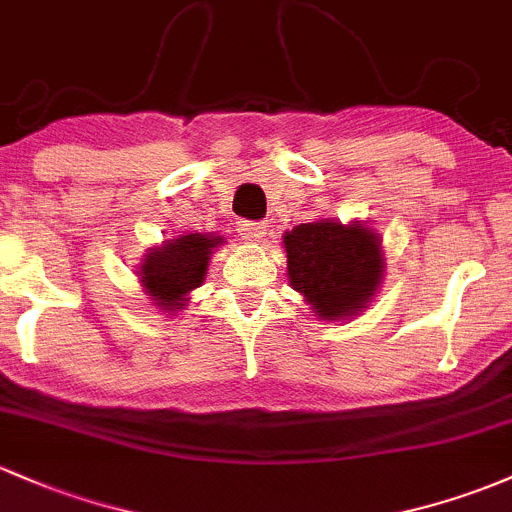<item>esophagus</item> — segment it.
I'll list each match as a JSON object with an SVG mask.
<instances>
[{"mask_svg":"<svg viewBox=\"0 0 512 512\" xmlns=\"http://www.w3.org/2000/svg\"><path fill=\"white\" fill-rule=\"evenodd\" d=\"M239 234L244 236L246 241H258L263 234H266V224H263V222H249V219H241V222H239Z\"/></svg>","mask_w":512,"mask_h":512,"instance_id":"34e87169","label":"esophagus"}]
</instances>
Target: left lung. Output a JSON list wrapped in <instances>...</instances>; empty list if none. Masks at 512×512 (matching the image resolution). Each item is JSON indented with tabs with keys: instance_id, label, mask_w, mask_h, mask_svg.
<instances>
[{
	"instance_id": "left-lung-1",
	"label": "left lung",
	"mask_w": 512,
	"mask_h": 512,
	"mask_svg": "<svg viewBox=\"0 0 512 512\" xmlns=\"http://www.w3.org/2000/svg\"><path fill=\"white\" fill-rule=\"evenodd\" d=\"M293 288L324 320L361 310L383 276L381 241L359 224H300L283 236Z\"/></svg>"
}]
</instances>
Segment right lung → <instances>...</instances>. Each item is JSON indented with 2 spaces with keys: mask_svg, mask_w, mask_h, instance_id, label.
Listing matches in <instances>:
<instances>
[{
  "mask_svg": "<svg viewBox=\"0 0 512 512\" xmlns=\"http://www.w3.org/2000/svg\"><path fill=\"white\" fill-rule=\"evenodd\" d=\"M217 244V236L188 234L151 251L141 266V283L153 295L151 300L163 310H180L185 295L205 280L207 261Z\"/></svg>",
  "mask_w": 512,
  "mask_h": 512,
  "instance_id": "1",
  "label": "right lung"
}]
</instances>
